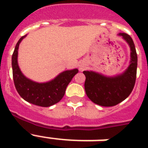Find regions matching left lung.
<instances>
[{"mask_svg":"<svg viewBox=\"0 0 148 148\" xmlns=\"http://www.w3.org/2000/svg\"><path fill=\"white\" fill-rule=\"evenodd\" d=\"M131 47V64L121 75L108 77L93 71H84L86 80L84 89L88 98L103 107H112L124 101L131 95L135 84L138 55L131 36L121 33Z\"/></svg>","mask_w":148,"mask_h":148,"instance_id":"obj_1","label":"left lung"}]
</instances>
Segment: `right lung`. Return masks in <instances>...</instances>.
I'll list each match as a JSON object with an SVG mask.
<instances>
[{
	"label": "right lung",
	"instance_id": "obj_1",
	"mask_svg": "<svg viewBox=\"0 0 148 148\" xmlns=\"http://www.w3.org/2000/svg\"><path fill=\"white\" fill-rule=\"evenodd\" d=\"M25 36L20 38L12 54L13 79L15 88L20 96L29 103L40 107H50L63 98L67 86L78 70L62 72L55 79L47 83H36L27 79L23 75L17 64L18 47Z\"/></svg>",
	"mask_w": 148,
	"mask_h": 148
}]
</instances>
